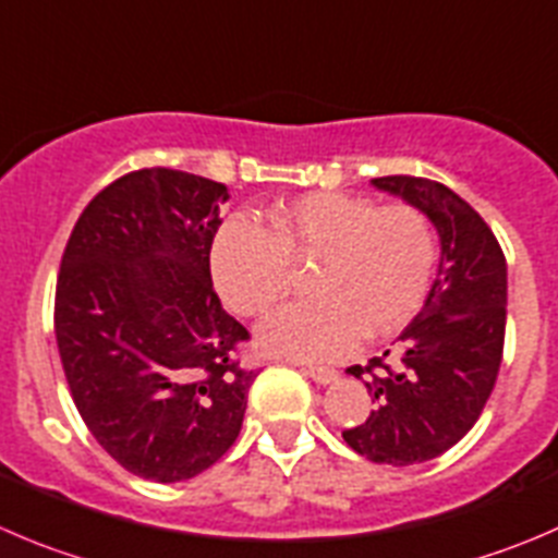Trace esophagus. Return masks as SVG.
I'll use <instances>...</instances> for the list:
<instances>
[{
  "label": "esophagus",
  "instance_id": "1",
  "mask_svg": "<svg viewBox=\"0 0 558 558\" xmlns=\"http://www.w3.org/2000/svg\"><path fill=\"white\" fill-rule=\"evenodd\" d=\"M302 373H305V376H311L316 384H332L335 378H338V371H332V367L305 365V367H302Z\"/></svg>",
  "mask_w": 558,
  "mask_h": 558
}]
</instances>
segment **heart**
Here are the masks:
<instances>
[{"label":"heart","mask_w":558,"mask_h":558,"mask_svg":"<svg viewBox=\"0 0 558 558\" xmlns=\"http://www.w3.org/2000/svg\"><path fill=\"white\" fill-rule=\"evenodd\" d=\"M311 296L286 305L258 329L272 354L335 360L365 340L398 332L420 311L436 267L428 215L409 204L376 207L338 191L307 193L267 215L220 226L209 247L218 294L236 316H262L291 289V267H305Z\"/></svg>","instance_id":"obj_1"}]
</instances>
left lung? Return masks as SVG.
<instances>
[{
    "instance_id": "obj_1",
    "label": "left lung",
    "mask_w": 558,
    "mask_h": 558,
    "mask_svg": "<svg viewBox=\"0 0 558 558\" xmlns=\"http://www.w3.org/2000/svg\"><path fill=\"white\" fill-rule=\"evenodd\" d=\"M373 187L430 218L441 262L430 294L395 351L351 376H371L376 409L343 430L345 445L373 463L409 466L441 456L472 430L494 392L505 351L507 262L490 226L441 182L376 177Z\"/></svg>"
}]
</instances>
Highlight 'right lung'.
I'll return each instance as SVG.
<instances>
[{
	"label": "right lung",
	"instance_id": "add662e5",
	"mask_svg": "<svg viewBox=\"0 0 558 558\" xmlns=\"http://www.w3.org/2000/svg\"><path fill=\"white\" fill-rule=\"evenodd\" d=\"M226 198L229 187L187 171H130L86 204L62 253L64 378L97 445L135 477L191 480L240 436L251 332L209 272Z\"/></svg>",
	"mask_w": 558,
	"mask_h": 558
}]
</instances>
